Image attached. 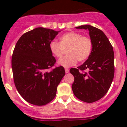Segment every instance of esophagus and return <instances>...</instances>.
Masks as SVG:
<instances>
[{
    "mask_svg": "<svg viewBox=\"0 0 127 127\" xmlns=\"http://www.w3.org/2000/svg\"><path fill=\"white\" fill-rule=\"evenodd\" d=\"M65 72H66V73H68L69 72V70L68 69H65Z\"/></svg>",
    "mask_w": 127,
    "mask_h": 127,
    "instance_id": "esophagus-1",
    "label": "esophagus"
}]
</instances>
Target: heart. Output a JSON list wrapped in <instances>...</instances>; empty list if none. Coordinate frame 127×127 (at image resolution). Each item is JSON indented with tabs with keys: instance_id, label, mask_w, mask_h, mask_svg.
I'll use <instances>...</instances> for the list:
<instances>
[{
	"instance_id": "b5f03b06",
	"label": "heart",
	"mask_w": 127,
	"mask_h": 127,
	"mask_svg": "<svg viewBox=\"0 0 127 127\" xmlns=\"http://www.w3.org/2000/svg\"><path fill=\"white\" fill-rule=\"evenodd\" d=\"M67 56L63 57L58 61L60 66L68 68L80 62L87 60L92 52L93 43L90 38L82 36L75 32H68L60 37V42L52 41L49 44L51 53L56 58H60L67 49Z\"/></svg>"
}]
</instances>
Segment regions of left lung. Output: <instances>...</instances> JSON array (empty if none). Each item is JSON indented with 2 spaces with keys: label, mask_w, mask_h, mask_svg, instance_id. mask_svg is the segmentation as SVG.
Returning a JSON list of instances; mask_svg holds the SVG:
<instances>
[{
  "label": "left lung",
  "mask_w": 127,
  "mask_h": 127,
  "mask_svg": "<svg viewBox=\"0 0 127 127\" xmlns=\"http://www.w3.org/2000/svg\"><path fill=\"white\" fill-rule=\"evenodd\" d=\"M76 29H87L93 43L90 56L76 68H71L74 75L72 89L74 95L82 101L93 103L103 98L111 87L114 75V53L112 45L104 33L90 25H82ZM87 69L81 73L79 70Z\"/></svg>",
  "instance_id": "1"
}]
</instances>
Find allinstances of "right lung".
Here are the masks:
<instances>
[{
    "label": "right lung",
    "instance_id": "right-lung-1",
    "mask_svg": "<svg viewBox=\"0 0 127 127\" xmlns=\"http://www.w3.org/2000/svg\"><path fill=\"white\" fill-rule=\"evenodd\" d=\"M60 31L35 28L21 35L15 45L11 58L14 82L20 95L32 104L43 106L52 101L65 75L62 66L47 71L56 62L49 44Z\"/></svg>",
    "mask_w": 127,
    "mask_h": 127
}]
</instances>
